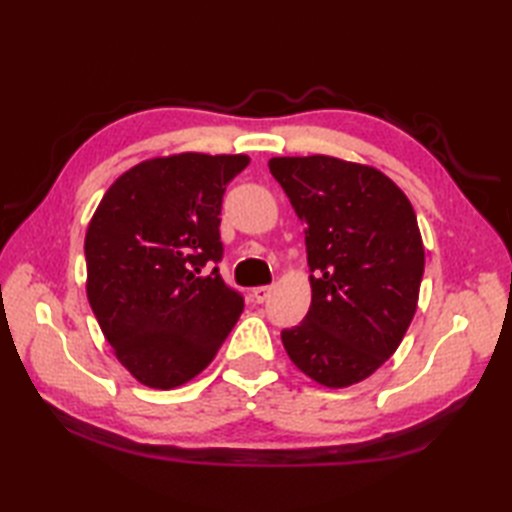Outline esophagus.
<instances>
[{"label": "esophagus", "instance_id": "obj_1", "mask_svg": "<svg viewBox=\"0 0 512 512\" xmlns=\"http://www.w3.org/2000/svg\"><path fill=\"white\" fill-rule=\"evenodd\" d=\"M270 295H273V288L270 286H259L253 290V297L257 303H266L270 299Z\"/></svg>", "mask_w": 512, "mask_h": 512}]
</instances>
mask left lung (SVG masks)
<instances>
[{
	"label": "left lung",
	"instance_id": "left-lung-1",
	"mask_svg": "<svg viewBox=\"0 0 512 512\" xmlns=\"http://www.w3.org/2000/svg\"><path fill=\"white\" fill-rule=\"evenodd\" d=\"M268 167L306 226L312 286L306 319L281 341L319 385L361 383L398 350L418 308L424 246L413 206L358 162L286 156Z\"/></svg>",
	"mask_w": 512,
	"mask_h": 512
}]
</instances>
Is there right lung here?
I'll return each instance as SVG.
<instances>
[{
	"instance_id": "1",
	"label": "right lung",
	"mask_w": 512,
	"mask_h": 512,
	"mask_svg": "<svg viewBox=\"0 0 512 512\" xmlns=\"http://www.w3.org/2000/svg\"><path fill=\"white\" fill-rule=\"evenodd\" d=\"M250 158L187 154L125 171L85 233L88 301L107 343L138 383L173 389L198 376L233 330L244 297L222 259L226 184Z\"/></svg>"
}]
</instances>
